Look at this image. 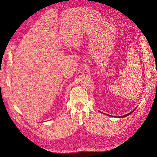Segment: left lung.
<instances>
[{
  "label": "left lung",
  "mask_w": 157,
  "mask_h": 157,
  "mask_svg": "<svg viewBox=\"0 0 157 157\" xmlns=\"http://www.w3.org/2000/svg\"><path fill=\"white\" fill-rule=\"evenodd\" d=\"M132 111V112H133ZM132 112H131V113H128V114H125V115H124V116H121V117H119V118H123V117H127V116H128L129 114H130L132 113Z\"/></svg>",
  "instance_id": "left-lung-1"
}]
</instances>
